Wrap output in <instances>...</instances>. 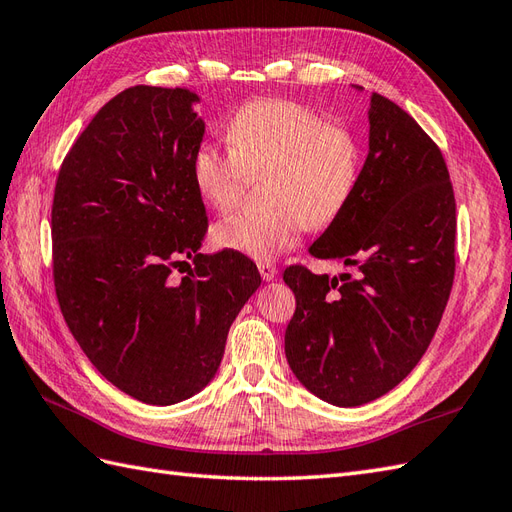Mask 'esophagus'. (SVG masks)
I'll list each match as a JSON object with an SVG mask.
<instances>
[{
  "label": "esophagus",
  "instance_id": "esophagus-1",
  "mask_svg": "<svg viewBox=\"0 0 512 512\" xmlns=\"http://www.w3.org/2000/svg\"><path fill=\"white\" fill-rule=\"evenodd\" d=\"M257 268H259V274H261V279H264V281H272V279H277L279 270H277V266L270 264V261H261V264H259Z\"/></svg>",
  "mask_w": 512,
  "mask_h": 512
}]
</instances>
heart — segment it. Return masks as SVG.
Listing matches in <instances>:
<instances>
[{"instance_id": "b5f03b06", "label": "heart", "mask_w": 512, "mask_h": 512, "mask_svg": "<svg viewBox=\"0 0 512 512\" xmlns=\"http://www.w3.org/2000/svg\"><path fill=\"white\" fill-rule=\"evenodd\" d=\"M227 140L229 147L205 140L192 155V183L205 205L225 212L242 199L248 177H270L268 209L235 212L214 225L212 240L225 251L277 259L300 242L305 227H329L355 194L357 138L300 103H246L229 121Z\"/></svg>"}]
</instances>
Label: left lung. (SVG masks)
Returning a JSON list of instances; mask_svg holds the SVG:
<instances>
[{"label":"left lung","instance_id":"8db88e82","mask_svg":"<svg viewBox=\"0 0 512 512\" xmlns=\"http://www.w3.org/2000/svg\"><path fill=\"white\" fill-rule=\"evenodd\" d=\"M368 121L355 194L309 246L313 257L357 268V277L303 266L283 272L296 296L287 363L313 396L346 409L385 396L411 374L454 281L456 203L439 147L378 93Z\"/></svg>","mask_w":512,"mask_h":512}]
</instances>
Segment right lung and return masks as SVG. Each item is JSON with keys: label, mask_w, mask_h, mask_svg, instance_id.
<instances>
[{"label": "right lung", "mask_w": 512, "mask_h": 512, "mask_svg": "<svg viewBox=\"0 0 512 512\" xmlns=\"http://www.w3.org/2000/svg\"><path fill=\"white\" fill-rule=\"evenodd\" d=\"M199 101L157 86L110 99L64 157L51 207L62 316L101 376L144 404H177L212 383L231 324L261 285L248 257L199 253Z\"/></svg>", "instance_id": "add662e5"}]
</instances>
